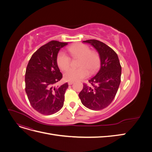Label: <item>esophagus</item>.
Instances as JSON below:
<instances>
[{"instance_id":"obj_1","label":"esophagus","mask_w":152,"mask_h":152,"mask_svg":"<svg viewBox=\"0 0 152 152\" xmlns=\"http://www.w3.org/2000/svg\"><path fill=\"white\" fill-rule=\"evenodd\" d=\"M68 85H72L73 84V82H68Z\"/></svg>"}]
</instances>
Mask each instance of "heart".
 I'll return each instance as SVG.
<instances>
[{"mask_svg":"<svg viewBox=\"0 0 152 152\" xmlns=\"http://www.w3.org/2000/svg\"><path fill=\"white\" fill-rule=\"evenodd\" d=\"M68 52L73 57L80 58L77 69L68 68L64 73V79L73 82L84 79L91 73H94L99 65V56L96 52L91 51L87 45L83 44L72 45L68 48ZM59 68L65 70L70 66V58L65 53L60 52L57 57ZM90 72H89L88 71Z\"/></svg>","mask_w":152,"mask_h":152,"instance_id":"1","label":"heart"}]
</instances>
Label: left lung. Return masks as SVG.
<instances>
[{"instance_id": "left-lung-1", "label": "left lung", "mask_w": 152, "mask_h": 152, "mask_svg": "<svg viewBox=\"0 0 152 152\" xmlns=\"http://www.w3.org/2000/svg\"><path fill=\"white\" fill-rule=\"evenodd\" d=\"M97 50L101 61L100 69L91 78V85L84 84L79 94L82 103L93 110H102L112 102L121 83L122 68L117 53L107 44L97 40H87Z\"/></svg>"}]
</instances>
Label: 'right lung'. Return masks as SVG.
Here are the masks:
<instances>
[{
    "mask_svg": "<svg viewBox=\"0 0 152 152\" xmlns=\"http://www.w3.org/2000/svg\"><path fill=\"white\" fill-rule=\"evenodd\" d=\"M68 44L52 40L32 55L25 73V91L31 107L42 115H49L60 110L68 85L55 87L63 77L58 68L59 50Z\"/></svg>",
    "mask_w": 152,
    "mask_h": 152,
    "instance_id": "add662e5",
    "label": "right lung"
}]
</instances>
